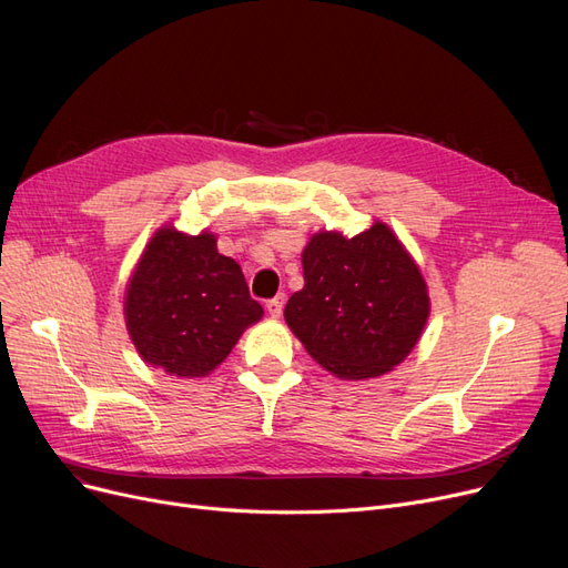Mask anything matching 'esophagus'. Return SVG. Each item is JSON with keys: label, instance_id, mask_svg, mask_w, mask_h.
<instances>
[{"label": "esophagus", "instance_id": "obj_1", "mask_svg": "<svg viewBox=\"0 0 568 568\" xmlns=\"http://www.w3.org/2000/svg\"><path fill=\"white\" fill-rule=\"evenodd\" d=\"M283 304H285V294H276V297L274 300H268L266 302V311H268V315L271 317H278L281 313H283Z\"/></svg>", "mask_w": 568, "mask_h": 568}]
</instances>
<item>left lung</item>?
I'll return each instance as SVG.
<instances>
[{
  "instance_id": "left-lung-1",
  "label": "left lung",
  "mask_w": 568,
  "mask_h": 568,
  "mask_svg": "<svg viewBox=\"0 0 568 568\" xmlns=\"http://www.w3.org/2000/svg\"><path fill=\"white\" fill-rule=\"evenodd\" d=\"M304 287L285 306L306 353L338 378L404 362L429 317L427 285L399 239L376 223L353 239L320 232L302 255Z\"/></svg>"
}]
</instances>
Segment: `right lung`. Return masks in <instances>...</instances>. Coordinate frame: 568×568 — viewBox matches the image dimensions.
Here are the masks:
<instances>
[{"label":"right lung","instance_id":"1","mask_svg":"<svg viewBox=\"0 0 568 568\" xmlns=\"http://www.w3.org/2000/svg\"><path fill=\"white\" fill-rule=\"evenodd\" d=\"M262 306L241 266L220 255L213 234L160 230L145 245L125 300L139 355L169 376H206L223 362Z\"/></svg>","mask_w":568,"mask_h":568}]
</instances>
